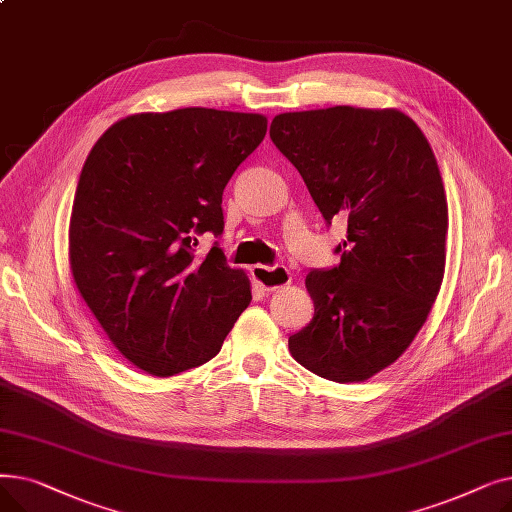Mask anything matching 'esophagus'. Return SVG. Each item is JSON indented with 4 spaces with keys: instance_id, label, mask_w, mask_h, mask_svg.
<instances>
[{
    "instance_id": "34e87169",
    "label": "esophagus",
    "mask_w": 512,
    "mask_h": 512,
    "mask_svg": "<svg viewBox=\"0 0 512 512\" xmlns=\"http://www.w3.org/2000/svg\"><path fill=\"white\" fill-rule=\"evenodd\" d=\"M255 282L263 288V290H278L286 284H290V272L286 270L284 265H276V267H267V265H255L251 270Z\"/></svg>"
}]
</instances>
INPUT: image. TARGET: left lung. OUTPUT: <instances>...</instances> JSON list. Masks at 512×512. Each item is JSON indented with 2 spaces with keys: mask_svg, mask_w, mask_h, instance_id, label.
I'll use <instances>...</instances> for the list:
<instances>
[{
  "mask_svg": "<svg viewBox=\"0 0 512 512\" xmlns=\"http://www.w3.org/2000/svg\"><path fill=\"white\" fill-rule=\"evenodd\" d=\"M270 137L326 224L346 220L340 263L307 274L315 313L288 348L319 378L363 382L407 351L438 297L448 232L438 161L398 110L288 112Z\"/></svg>",
  "mask_w": 512,
  "mask_h": 512,
  "instance_id": "8db88e82",
  "label": "left lung"
}]
</instances>
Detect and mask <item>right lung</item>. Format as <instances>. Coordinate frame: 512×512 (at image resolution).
<instances>
[{
  "label": "right lung",
  "mask_w": 512,
  "mask_h": 512,
  "mask_svg": "<svg viewBox=\"0 0 512 512\" xmlns=\"http://www.w3.org/2000/svg\"><path fill=\"white\" fill-rule=\"evenodd\" d=\"M267 120L184 107L134 114L107 128L80 172L70 218V270L80 297L118 351L168 375L220 353L251 284L213 242L222 195L263 141Z\"/></svg>",
  "instance_id": "obj_1"
}]
</instances>
